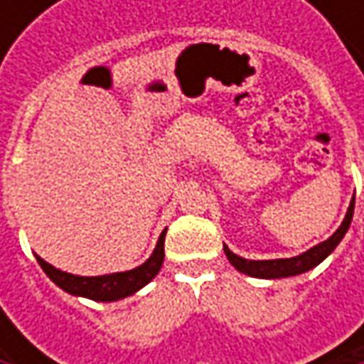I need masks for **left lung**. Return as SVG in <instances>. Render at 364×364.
Returning <instances> with one entry per match:
<instances>
[{"label":"left lung","instance_id":"1","mask_svg":"<svg viewBox=\"0 0 364 364\" xmlns=\"http://www.w3.org/2000/svg\"><path fill=\"white\" fill-rule=\"evenodd\" d=\"M353 213H355V198L350 200V206L346 210L343 225L336 229V232L328 237L326 241L318 243L312 249H308L306 253L296 255L289 259H267V261H253V259H243L239 255H235L227 245H223L225 255L231 261V265L235 269H239L245 275L251 277H261V279H279V277H291V275H300V273L310 272L314 269L318 263H322L324 259L328 257L330 253L338 247V243L343 241V237L350 227L353 220Z\"/></svg>","mask_w":364,"mask_h":364}]
</instances>
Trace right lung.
Segmentation results:
<instances>
[{"mask_svg":"<svg viewBox=\"0 0 364 364\" xmlns=\"http://www.w3.org/2000/svg\"><path fill=\"white\" fill-rule=\"evenodd\" d=\"M164 237H166V231L160 235L158 245H156L154 253L149 255L146 263H141L139 267L129 269V272L109 273V275H95V277L73 275V273L56 269L54 265L46 263L38 255H36V259H38L44 273L64 291L95 301H117L127 298V296H133L137 289L147 286L158 275L161 263H164Z\"/></svg>","mask_w":364,"mask_h":364,"instance_id":"1","label":"right lung"}]
</instances>
